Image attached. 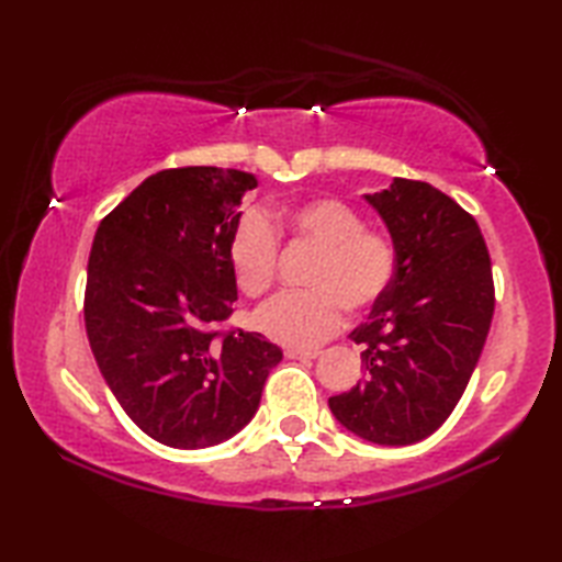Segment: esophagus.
Masks as SVG:
<instances>
[{
    "instance_id": "1",
    "label": "esophagus",
    "mask_w": 562,
    "mask_h": 562,
    "mask_svg": "<svg viewBox=\"0 0 562 562\" xmlns=\"http://www.w3.org/2000/svg\"><path fill=\"white\" fill-rule=\"evenodd\" d=\"M284 357H288V360H316L318 357V352L316 350H284Z\"/></svg>"
}]
</instances>
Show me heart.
Masks as SVG:
<instances>
[{
  "mask_svg": "<svg viewBox=\"0 0 562 562\" xmlns=\"http://www.w3.org/2000/svg\"><path fill=\"white\" fill-rule=\"evenodd\" d=\"M288 229L321 248L312 270L314 290L282 292L262 304L254 324L292 350H314L345 326L348 304L369 308L386 294L396 272V248L381 232L364 229V217L340 200H314L284 217ZM280 258V236L262 212H248L229 244L236 284L248 296L266 292Z\"/></svg>",
  "mask_w": 562,
  "mask_h": 562,
  "instance_id": "obj_1",
  "label": "heart"
}]
</instances>
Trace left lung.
I'll return each mask as SVG.
<instances>
[{
    "label": "left lung",
    "instance_id": "8db88e82",
    "mask_svg": "<svg viewBox=\"0 0 562 562\" xmlns=\"http://www.w3.org/2000/svg\"><path fill=\"white\" fill-rule=\"evenodd\" d=\"M396 248V272L369 321L364 379L328 398L336 420L381 447L415 445L457 408L495 312L493 268L479 224L435 186L393 178L364 195Z\"/></svg>",
    "mask_w": 562,
    "mask_h": 562
}]
</instances>
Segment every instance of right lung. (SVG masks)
Listing matches in <instances>:
<instances>
[{"instance_id":"obj_1","label":"right lung","mask_w":562,"mask_h":562,"mask_svg":"<svg viewBox=\"0 0 562 562\" xmlns=\"http://www.w3.org/2000/svg\"><path fill=\"white\" fill-rule=\"evenodd\" d=\"M254 173L188 166L145 178L93 236L83 321L115 401L142 432L207 449L254 420L278 345L226 333L229 244Z\"/></svg>"}]
</instances>
